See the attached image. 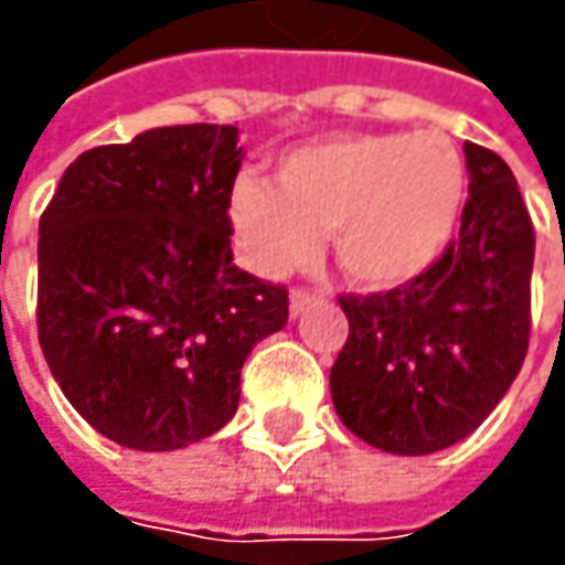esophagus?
Here are the masks:
<instances>
[{
    "instance_id": "34e87169",
    "label": "esophagus",
    "mask_w": 565,
    "mask_h": 565,
    "mask_svg": "<svg viewBox=\"0 0 565 565\" xmlns=\"http://www.w3.org/2000/svg\"><path fill=\"white\" fill-rule=\"evenodd\" d=\"M315 301H317L315 292H308V289H292V295H289V311H292V317L305 315Z\"/></svg>"
}]
</instances>
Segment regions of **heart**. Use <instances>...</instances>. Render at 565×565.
<instances>
[{
	"instance_id": "b5f03b06",
	"label": "heart",
	"mask_w": 565,
	"mask_h": 565,
	"mask_svg": "<svg viewBox=\"0 0 565 565\" xmlns=\"http://www.w3.org/2000/svg\"><path fill=\"white\" fill-rule=\"evenodd\" d=\"M468 201V163L444 131L339 135L301 143L276 182L238 175L228 226L250 270L305 267L333 232L339 273L371 292L415 282L452 245Z\"/></svg>"
}]
</instances>
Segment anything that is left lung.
Here are the masks:
<instances>
[{"label": "left lung", "instance_id": "left-lung-1", "mask_svg": "<svg viewBox=\"0 0 565 565\" xmlns=\"http://www.w3.org/2000/svg\"><path fill=\"white\" fill-rule=\"evenodd\" d=\"M459 238L415 282L342 295L349 339L330 371L342 424L396 456L466 440L507 396L532 333L534 228L512 169L466 141Z\"/></svg>", "mask_w": 565, "mask_h": 565}]
</instances>
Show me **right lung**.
<instances>
[{
  "label": "right lung",
  "mask_w": 565,
  "mask_h": 565,
  "mask_svg": "<svg viewBox=\"0 0 565 565\" xmlns=\"http://www.w3.org/2000/svg\"><path fill=\"white\" fill-rule=\"evenodd\" d=\"M235 125H169L81 153L40 216L36 333L113 444L166 452L226 427L289 292L232 264Z\"/></svg>",
  "instance_id": "add662e5"
}]
</instances>
